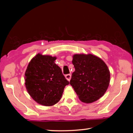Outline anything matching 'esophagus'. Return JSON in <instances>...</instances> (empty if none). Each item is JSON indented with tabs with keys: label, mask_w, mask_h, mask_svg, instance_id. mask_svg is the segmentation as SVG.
<instances>
[{
	"label": "esophagus",
	"mask_w": 133,
	"mask_h": 133,
	"mask_svg": "<svg viewBox=\"0 0 133 133\" xmlns=\"http://www.w3.org/2000/svg\"><path fill=\"white\" fill-rule=\"evenodd\" d=\"M71 74H67V75H66V76H65V77H66V79L68 80V81H70L71 79Z\"/></svg>",
	"instance_id": "1"
}]
</instances>
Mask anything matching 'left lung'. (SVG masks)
<instances>
[{"mask_svg":"<svg viewBox=\"0 0 133 133\" xmlns=\"http://www.w3.org/2000/svg\"><path fill=\"white\" fill-rule=\"evenodd\" d=\"M73 57L75 71L70 84L82 102H96L104 95L109 85L108 67L100 58L91 54L75 55Z\"/></svg>","mask_w":133,"mask_h":133,"instance_id":"1","label":"left lung"}]
</instances>
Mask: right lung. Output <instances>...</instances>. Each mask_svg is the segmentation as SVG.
Here are the masks:
<instances>
[{
    "instance_id": "1",
    "label": "right lung",
    "mask_w": 133,
    "mask_h": 133,
    "mask_svg": "<svg viewBox=\"0 0 133 133\" xmlns=\"http://www.w3.org/2000/svg\"><path fill=\"white\" fill-rule=\"evenodd\" d=\"M56 57L37 54L30 60L25 72L27 91L33 100L45 106L55 105L61 98L69 82L56 64Z\"/></svg>"
}]
</instances>
